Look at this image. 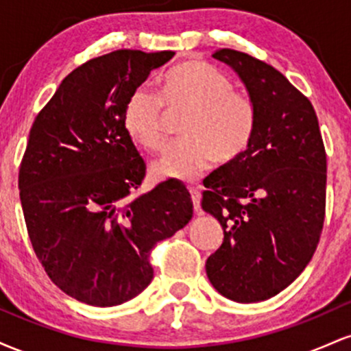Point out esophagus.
Wrapping results in <instances>:
<instances>
[{"mask_svg":"<svg viewBox=\"0 0 351 351\" xmlns=\"http://www.w3.org/2000/svg\"><path fill=\"white\" fill-rule=\"evenodd\" d=\"M189 195H191L193 208L195 211H199V203H201V191L198 188H189Z\"/></svg>","mask_w":351,"mask_h":351,"instance_id":"34e87169","label":"esophagus"}]
</instances>
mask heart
I'll use <instances>...</instances> for the list:
<instances>
[{
    "label": "heart",
    "instance_id": "heart-1",
    "mask_svg": "<svg viewBox=\"0 0 351 351\" xmlns=\"http://www.w3.org/2000/svg\"><path fill=\"white\" fill-rule=\"evenodd\" d=\"M163 104L189 108L181 134L186 138L165 147L152 165L162 180L195 181L213 163H226L247 148L256 127L252 100L232 90V82L203 60H188L162 75L158 94L138 88L125 106L127 134L145 150H158L165 140Z\"/></svg>",
    "mask_w": 351,
    "mask_h": 351
}]
</instances>
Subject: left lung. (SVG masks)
Here are the masks:
<instances>
[{"label":"left lung","mask_w":351,"mask_h":351,"mask_svg":"<svg viewBox=\"0 0 351 351\" xmlns=\"http://www.w3.org/2000/svg\"><path fill=\"white\" fill-rule=\"evenodd\" d=\"M213 58L239 75L256 127L247 148L204 180L201 206L224 231L206 274L221 295L251 304L289 287L312 259L325 219L327 155L312 104L279 71L234 49Z\"/></svg>","instance_id":"1"}]
</instances>
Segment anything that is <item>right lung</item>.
Masks as SVG:
<instances>
[{"label": "right lung", "instance_id": "add662e5", "mask_svg": "<svg viewBox=\"0 0 351 351\" xmlns=\"http://www.w3.org/2000/svg\"><path fill=\"white\" fill-rule=\"evenodd\" d=\"M173 56L120 49L90 59L31 127L18 181L31 244L51 280L84 304L114 307L145 291L152 249L193 217L176 180L132 198L145 162L125 130V106Z\"/></svg>", "mask_w": 351, "mask_h": 351}]
</instances>
